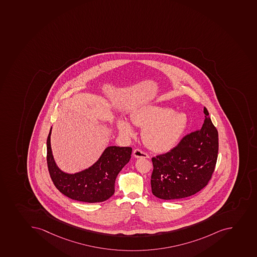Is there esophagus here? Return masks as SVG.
<instances>
[{
	"label": "esophagus",
	"mask_w": 257,
	"mask_h": 257,
	"mask_svg": "<svg viewBox=\"0 0 257 257\" xmlns=\"http://www.w3.org/2000/svg\"><path fill=\"white\" fill-rule=\"evenodd\" d=\"M134 156L135 158H137V159H139V158L149 159V154L144 153V151H142L141 149H135V151H134Z\"/></svg>",
	"instance_id": "obj_1"
}]
</instances>
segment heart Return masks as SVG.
Segmentation results:
<instances>
[{
    "instance_id": "b5f03b06",
    "label": "heart",
    "mask_w": 257,
    "mask_h": 257,
    "mask_svg": "<svg viewBox=\"0 0 257 257\" xmlns=\"http://www.w3.org/2000/svg\"><path fill=\"white\" fill-rule=\"evenodd\" d=\"M132 122L143 127L142 136L149 149L156 152L168 151L175 146L187 127L186 114L174 112L173 108L164 106L149 105L139 108L131 116ZM119 132L130 137L135 130L127 120L118 122Z\"/></svg>"
}]
</instances>
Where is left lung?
Wrapping results in <instances>:
<instances>
[{"instance_id":"1","label":"left lung","mask_w":257,"mask_h":257,"mask_svg":"<svg viewBox=\"0 0 257 257\" xmlns=\"http://www.w3.org/2000/svg\"><path fill=\"white\" fill-rule=\"evenodd\" d=\"M199 130L186 135L172 150L152 159V192L163 200L196 194L208 184L218 154V132L204 107Z\"/></svg>"}]
</instances>
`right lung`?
I'll return each mask as SVG.
<instances>
[{"instance_id":"1","label":"right lung","mask_w":257,"mask_h":257,"mask_svg":"<svg viewBox=\"0 0 257 257\" xmlns=\"http://www.w3.org/2000/svg\"><path fill=\"white\" fill-rule=\"evenodd\" d=\"M51 128L47 138V165L51 180L62 194L79 202H104L114 193L116 178L130 162V147L106 148L96 163L75 174L64 173L54 160L51 147Z\"/></svg>"}]
</instances>
